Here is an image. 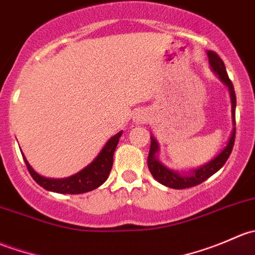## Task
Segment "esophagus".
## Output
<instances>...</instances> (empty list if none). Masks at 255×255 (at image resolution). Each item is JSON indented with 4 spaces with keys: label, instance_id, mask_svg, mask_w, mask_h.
Listing matches in <instances>:
<instances>
[{
    "label": "esophagus",
    "instance_id": "obj_1",
    "mask_svg": "<svg viewBox=\"0 0 255 255\" xmlns=\"http://www.w3.org/2000/svg\"><path fill=\"white\" fill-rule=\"evenodd\" d=\"M134 121L137 123H144L146 121V116L144 115V113H140V112H138L137 115L134 116Z\"/></svg>",
    "mask_w": 255,
    "mask_h": 255
}]
</instances>
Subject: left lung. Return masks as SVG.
Instances as JSON below:
<instances>
[{
	"instance_id": "8db88e82",
	"label": "left lung",
	"mask_w": 255,
	"mask_h": 255,
	"mask_svg": "<svg viewBox=\"0 0 255 255\" xmlns=\"http://www.w3.org/2000/svg\"><path fill=\"white\" fill-rule=\"evenodd\" d=\"M208 59H210V64L212 66L213 70L217 73V75L220 76V79L225 82L226 85L230 89L231 94V101H232V117H233V123L236 126V92L235 87H233L232 81L228 78V74L226 71L225 63L222 61V59L218 56V54L216 51H207ZM235 138H236V127L233 128L232 135H231L230 140H228L227 146L216 156L215 159L207 163L206 165L201 166V168L196 169V170L191 171V174L189 175H184V174H179L176 171L170 170V169L165 168L163 164H160V161L155 158V153L158 151V143L154 139L153 137H150V149H149L148 154V168L150 170L151 175L155 177V180H158L160 184L165 185V186L171 187V189H187V187L196 186L200 185L201 182H204L205 180H207L208 177L212 176L213 174L217 173L221 168L226 164L227 159L230 158L231 153H232L233 145H235Z\"/></svg>"
}]
</instances>
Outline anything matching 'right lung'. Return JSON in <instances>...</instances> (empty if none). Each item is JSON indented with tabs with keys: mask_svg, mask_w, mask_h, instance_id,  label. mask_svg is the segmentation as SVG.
Here are the masks:
<instances>
[{
	"mask_svg": "<svg viewBox=\"0 0 255 255\" xmlns=\"http://www.w3.org/2000/svg\"><path fill=\"white\" fill-rule=\"evenodd\" d=\"M121 135H122V132L113 135L90 165L82 169L80 173L66 179H47V177L40 176L33 170L32 166L24 158L25 165L30 176L45 190L59 192V194H84V192L97 189L107 180L113 165V153H115Z\"/></svg>",
	"mask_w": 255,
	"mask_h": 255,
	"instance_id": "add662e5",
	"label": "right lung"
}]
</instances>
